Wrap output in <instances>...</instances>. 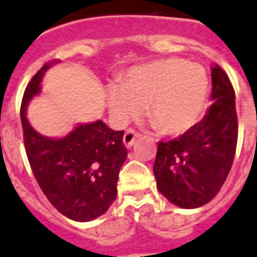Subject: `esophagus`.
Instances as JSON below:
<instances>
[{
	"mask_svg": "<svg viewBox=\"0 0 257 257\" xmlns=\"http://www.w3.org/2000/svg\"><path fill=\"white\" fill-rule=\"evenodd\" d=\"M136 139H138V134H136L135 131H132V129H129V131H126L125 135H123V146L126 148H131L135 144V142H136Z\"/></svg>",
	"mask_w": 257,
	"mask_h": 257,
	"instance_id": "obj_1",
	"label": "esophagus"
}]
</instances>
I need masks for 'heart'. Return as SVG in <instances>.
<instances>
[{
	"mask_svg": "<svg viewBox=\"0 0 257 257\" xmlns=\"http://www.w3.org/2000/svg\"><path fill=\"white\" fill-rule=\"evenodd\" d=\"M208 98V76L199 64L167 58L134 66L110 85L107 106L117 123L143 113L167 136H180L200 122Z\"/></svg>",
	"mask_w": 257,
	"mask_h": 257,
	"instance_id": "heart-1",
	"label": "heart"
}]
</instances>
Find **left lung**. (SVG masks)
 Here are the masks:
<instances>
[{"label": "left lung", "instance_id": "1", "mask_svg": "<svg viewBox=\"0 0 257 257\" xmlns=\"http://www.w3.org/2000/svg\"><path fill=\"white\" fill-rule=\"evenodd\" d=\"M212 104L188 134L158 143L154 176L167 200L197 208L212 200L226 181L237 147L235 95L219 65L211 68Z\"/></svg>", "mask_w": 257, "mask_h": 257}]
</instances>
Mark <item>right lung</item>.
I'll list each match as a JSON object with an SVG mask.
<instances>
[{"label":"right lung","mask_w":257,"mask_h":257,"mask_svg":"<svg viewBox=\"0 0 257 257\" xmlns=\"http://www.w3.org/2000/svg\"><path fill=\"white\" fill-rule=\"evenodd\" d=\"M47 62L28 83L20 107L24 147L42 192L62 215L88 222L103 215L117 197V181L128 151L123 131L107 128L103 121L79 123L60 139L38 134L27 119V106L41 92Z\"/></svg>","instance_id":"1"}]
</instances>
